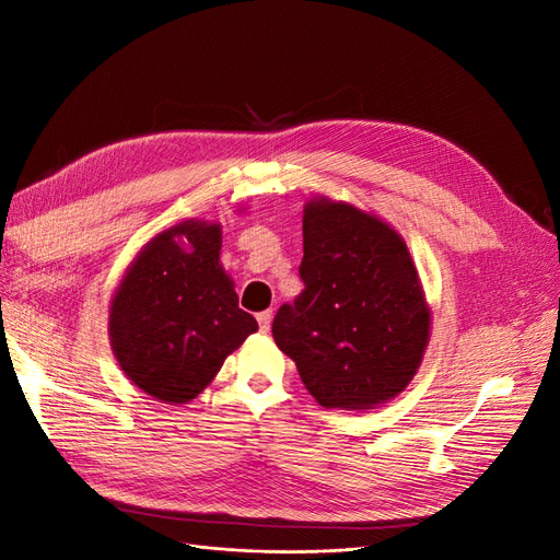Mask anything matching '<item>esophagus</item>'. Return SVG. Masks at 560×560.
I'll list each match as a JSON object with an SVG mask.
<instances>
[{
  "mask_svg": "<svg viewBox=\"0 0 560 560\" xmlns=\"http://www.w3.org/2000/svg\"><path fill=\"white\" fill-rule=\"evenodd\" d=\"M257 319H259V329H261V331H268V329H270V322H273V311L259 313Z\"/></svg>",
  "mask_w": 560,
  "mask_h": 560,
  "instance_id": "esophagus-1",
  "label": "esophagus"
}]
</instances>
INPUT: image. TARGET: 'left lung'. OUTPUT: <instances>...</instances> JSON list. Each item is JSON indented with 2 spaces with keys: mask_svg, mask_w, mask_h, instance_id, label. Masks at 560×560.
Returning a JSON list of instances; mask_svg holds the SVG:
<instances>
[{
  "mask_svg": "<svg viewBox=\"0 0 560 560\" xmlns=\"http://www.w3.org/2000/svg\"><path fill=\"white\" fill-rule=\"evenodd\" d=\"M299 276L303 292L280 306L273 338L317 404L362 411L397 397L430 341V308L401 235L348 202L313 198Z\"/></svg>",
  "mask_w": 560,
  "mask_h": 560,
  "instance_id": "obj_1",
  "label": "left lung"
}]
</instances>
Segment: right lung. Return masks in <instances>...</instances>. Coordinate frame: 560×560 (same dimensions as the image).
I'll use <instances>...</instances> for the list:
<instances>
[{
    "label": "right lung",
    "mask_w": 560,
    "mask_h": 560,
    "mask_svg": "<svg viewBox=\"0 0 560 560\" xmlns=\"http://www.w3.org/2000/svg\"><path fill=\"white\" fill-rule=\"evenodd\" d=\"M219 249L222 226L182 222L142 247L112 299L116 362L142 393L163 404L196 399L229 354L259 329L238 308Z\"/></svg>",
    "instance_id": "1"
}]
</instances>
